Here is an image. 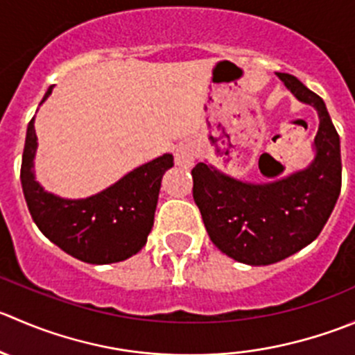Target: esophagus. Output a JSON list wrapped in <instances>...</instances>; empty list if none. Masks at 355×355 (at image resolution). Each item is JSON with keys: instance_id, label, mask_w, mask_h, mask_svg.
<instances>
[{"instance_id": "34e87169", "label": "esophagus", "mask_w": 355, "mask_h": 355, "mask_svg": "<svg viewBox=\"0 0 355 355\" xmlns=\"http://www.w3.org/2000/svg\"><path fill=\"white\" fill-rule=\"evenodd\" d=\"M196 156H198V150H196V146L191 142H182L178 144L177 149H175V163L178 166L189 168L194 163Z\"/></svg>"}]
</instances>
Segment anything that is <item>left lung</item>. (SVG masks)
<instances>
[{
	"mask_svg": "<svg viewBox=\"0 0 355 355\" xmlns=\"http://www.w3.org/2000/svg\"><path fill=\"white\" fill-rule=\"evenodd\" d=\"M288 90L319 116L314 159L274 182H243L206 163L192 168V196L209 239L246 265H270L311 244L328 222L342 189L340 137L324 101L300 79L277 72Z\"/></svg>",
	"mask_w": 355,
	"mask_h": 355,
	"instance_id": "1",
	"label": "left lung"
}]
</instances>
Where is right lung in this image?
Masks as SVG:
<instances>
[{
    "label": "right lung",
    "mask_w": 355,
    "mask_h": 355,
    "mask_svg": "<svg viewBox=\"0 0 355 355\" xmlns=\"http://www.w3.org/2000/svg\"><path fill=\"white\" fill-rule=\"evenodd\" d=\"M53 86L44 94L43 104ZM37 137L34 118L27 126L20 182L37 229L60 250L86 263L123 261L139 253L153 230L157 196L173 156L163 154L119 178L111 187L83 199L46 192L34 175Z\"/></svg>",
    "instance_id": "add662e5"
}]
</instances>
